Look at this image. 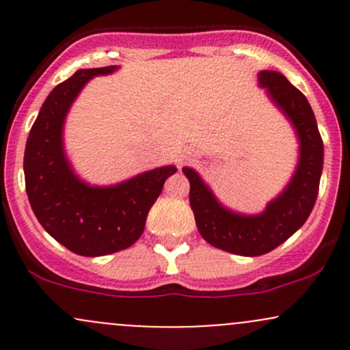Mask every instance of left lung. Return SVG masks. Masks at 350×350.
<instances>
[{
    "mask_svg": "<svg viewBox=\"0 0 350 350\" xmlns=\"http://www.w3.org/2000/svg\"><path fill=\"white\" fill-rule=\"evenodd\" d=\"M259 84L298 133L299 162L288 188L262 213L245 217L221 206L193 169H183L191 186L189 204L201 237L218 249L250 257L271 252L305 224L319 196L323 167L322 137L305 94L276 70L259 72Z\"/></svg>",
    "mask_w": 350,
    "mask_h": 350,
    "instance_id": "obj_1",
    "label": "left lung"
}]
</instances>
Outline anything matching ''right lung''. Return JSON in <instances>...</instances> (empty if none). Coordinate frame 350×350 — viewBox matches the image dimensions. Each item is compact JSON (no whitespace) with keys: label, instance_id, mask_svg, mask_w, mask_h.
I'll return each mask as SVG.
<instances>
[{"label":"right lung","instance_id":"1","mask_svg":"<svg viewBox=\"0 0 350 350\" xmlns=\"http://www.w3.org/2000/svg\"><path fill=\"white\" fill-rule=\"evenodd\" d=\"M115 69H81L57 84L42 105L25 147V188L35 217L66 249L86 257L118 252L139 241L165 179L178 171L165 165L109 188H93L72 172L62 149L67 109L91 77Z\"/></svg>","mask_w":350,"mask_h":350}]
</instances>
